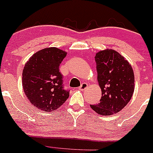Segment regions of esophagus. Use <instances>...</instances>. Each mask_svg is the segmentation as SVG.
I'll return each instance as SVG.
<instances>
[{"label": "esophagus", "mask_w": 153, "mask_h": 153, "mask_svg": "<svg viewBox=\"0 0 153 153\" xmlns=\"http://www.w3.org/2000/svg\"><path fill=\"white\" fill-rule=\"evenodd\" d=\"M88 88V84L86 82H83V83H82L81 84V85L79 86V88L78 89L79 90H80V91H84L85 89H86V88Z\"/></svg>", "instance_id": "34e87169"}]
</instances>
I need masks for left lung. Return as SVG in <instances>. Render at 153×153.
<instances>
[{"mask_svg": "<svg viewBox=\"0 0 153 153\" xmlns=\"http://www.w3.org/2000/svg\"><path fill=\"white\" fill-rule=\"evenodd\" d=\"M97 79L102 90L100 103L91 109L102 116L116 114L128 104L135 89L133 68L128 61L113 49L96 53Z\"/></svg>", "mask_w": 153, "mask_h": 153, "instance_id": "1", "label": "left lung"}]
</instances>
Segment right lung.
Segmentation results:
<instances>
[{"mask_svg": "<svg viewBox=\"0 0 153 153\" xmlns=\"http://www.w3.org/2000/svg\"><path fill=\"white\" fill-rule=\"evenodd\" d=\"M67 52L49 47L34 53L25 64L22 75L23 91L31 105L45 112L62 106L69 97L63 89L59 66Z\"/></svg>", "mask_w": 153, "mask_h": 153, "instance_id": "obj_1", "label": "right lung"}]
</instances>
